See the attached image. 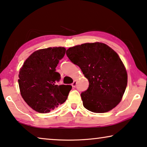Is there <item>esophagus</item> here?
Listing matches in <instances>:
<instances>
[{
    "label": "esophagus",
    "instance_id": "esophagus-1",
    "mask_svg": "<svg viewBox=\"0 0 147 147\" xmlns=\"http://www.w3.org/2000/svg\"><path fill=\"white\" fill-rule=\"evenodd\" d=\"M76 84H77V82H76V80H74V82L72 83V84H71V85H72V86H73V87H74L75 88L76 87Z\"/></svg>",
    "mask_w": 147,
    "mask_h": 147
}]
</instances>
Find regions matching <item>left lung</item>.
Listing matches in <instances>:
<instances>
[{
    "mask_svg": "<svg viewBox=\"0 0 147 147\" xmlns=\"http://www.w3.org/2000/svg\"><path fill=\"white\" fill-rule=\"evenodd\" d=\"M66 55L89 82L88 89L81 94L84 107L103 113L121 102L128 75L121 58L112 48L102 42L86 43L69 47Z\"/></svg>",
    "mask_w": 147,
    "mask_h": 147,
    "instance_id": "obj_1",
    "label": "left lung"
}]
</instances>
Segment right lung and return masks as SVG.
<instances>
[{
  "label": "right lung",
  "instance_id": "obj_1",
  "mask_svg": "<svg viewBox=\"0 0 147 147\" xmlns=\"http://www.w3.org/2000/svg\"><path fill=\"white\" fill-rule=\"evenodd\" d=\"M66 48L48 47L32 53L19 69V86L25 102L36 111L47 113L68 98L71 85H58L61 75L56 71Z\"/></svg>",
  "mask_w": 147,
  "mask_h": 147
}]
</instances>
